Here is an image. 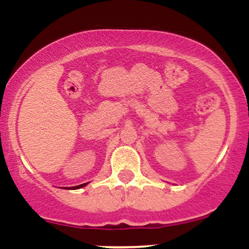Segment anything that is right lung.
<instances>
[{
    "label": "right lung",
    "mask_w": 249,
    "mask_h": 249,
    "mask_svg": "<svg viewBox=\"0 0 249 249\" xmlns=\"http://www.w3.org/2000/svg\"><path fill=\"white\" fill-rule=\"evenodd\" d=\"M85 185H87V184H82V185H78V186H73V187H71V190H77V188H82V187H84Z\"/></svg>",
    "instance_id": "add662e5"
}]
</instances>
